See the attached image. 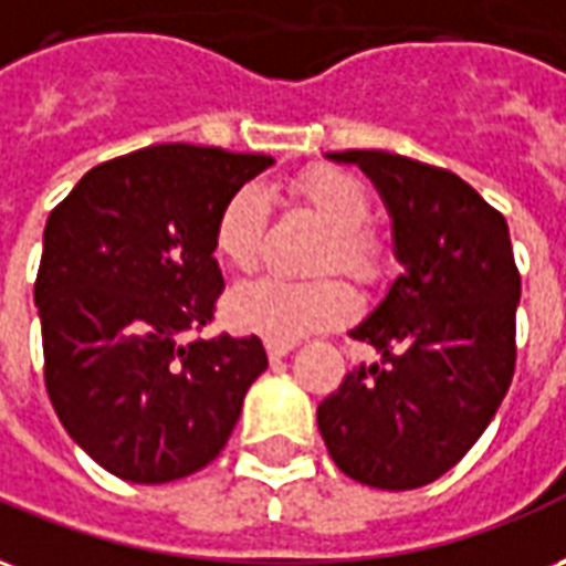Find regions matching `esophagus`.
Returning a JSON list of instances; mask_svg holds the SVG:
<instances>
[{"mask_svg":"<svg viewBox=\"0 0 566 566\" xmlns=\"http://www.w3.org/2000/svg\"><path fill=\"white\" fill-rule=\"evenodd\" d=\"M265 349H268V358H274V361H277V358L289 356V353L295 349V344H292V340H265Z\"/></svg>","mask_w":566,"mask_h":566,"instance_id":"esophagus-1","label":"esophagus"}]
</instances>
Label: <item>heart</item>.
I'll return each mask as SVG.
<instances>
[{"mask_svg": "<svg viewBox=\"0 0 566 566\" xmlns=\"http://www.w3.org/2000/svg\"><path fill=\"white\" fill-rule=\"evenodd\" d=\"M292 198L328 229L316 271L340 268L361 286H374L382 277L386 253L377 234L365 226L370 220V196L356 175L332 165H316L292 180ZM265 222V192L243 184L217 213L213 253L234 271H250L262 253ZM356 307V292L340 277H255L234 286L226 301V313L238 328L265 334L271 340H295L311 332L334 328L346 323Z\"/></svg>", "mask_w": 566, "mask_h": 566, "instance_id": "heart-1", "label": "heart"}]
</instances>
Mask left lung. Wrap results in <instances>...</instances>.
<instances>
[{"label": "left lung", "mask_w": 566, "mask_h": 566, "mask_svg": "<svg viewBox=\"0 0 566 566\" xmlns=\"http://www.w3.org/2000/svg\"><path fill=\"white\" fill-rule=\"evenodd\" d=\"M332 159L377 184L403 274L349 332L379 361L346 374L316 422L349 480L407 492L455 468L497 413L515 370L522 277L503 213L458 175L386 150Z\"/></svg>", "instance_id": "left-lung-1"}]
</instances>
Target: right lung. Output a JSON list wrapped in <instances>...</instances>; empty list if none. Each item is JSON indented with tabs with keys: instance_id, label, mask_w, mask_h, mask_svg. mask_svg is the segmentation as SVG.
<instances>
[{
	"instance_id": "1",
	"label": "right lung",
	"mask_w": 566,
	"mask_h": 566,
	"mask_svg": "<svg viewBox=\"0 0 566 566\" xmlns=\"http://www.w3.org/2000/svg\"><path fill=\"white\" fill-rule=\"evenodd\" d=\"M262 153L156 144L90 168L44 226L35 307L44 386L77 447L119 480H184L220 455L262 340L189 337L213 323L226 198Z\"/></svg>"
}]
</instances>
